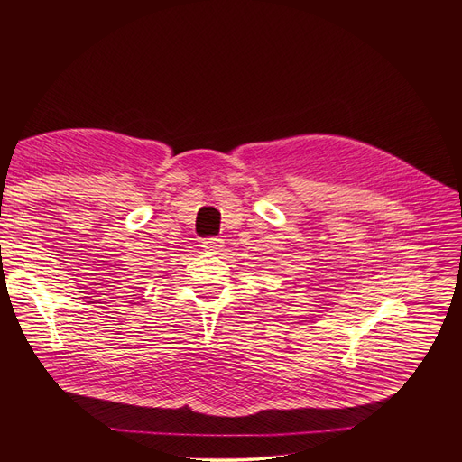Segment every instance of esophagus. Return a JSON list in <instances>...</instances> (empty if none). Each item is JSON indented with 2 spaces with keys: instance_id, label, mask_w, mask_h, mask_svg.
Returning <instances> with one entry per match:
<instances>
[{
  "instance_id": "obj_1",
  "label": "esophagus",
  "mask_w": 462,
  "mask_h": 462,
  "mask_svg": "<svg viewBox=\"0 0 462 462\" xmlns=\"http://www.w3.org/2000/svg\"><path fill=\"white\" fill-rule=\"evenodd\" d=\"M201 246L207 248V250H217L221 246V239L217 237H207V239H201Z\"/></svg>"
}]
</instances>
